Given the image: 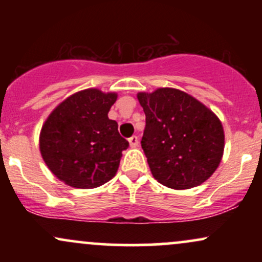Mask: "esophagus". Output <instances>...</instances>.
Instances as JSON below:
<instances>
[{"instance_id": "1", "label": "esophagus", "mask_w": 262, "mask_h": 262, "mask_svg": "<svg viewBox=\"0 0 262 262\" xmlns=\"http://www.w3.org/2000/svg\"><path fill=\"white\" fill-rule=\"evenodd\" d=\"M128 141H129V145H130V148H137L138 144H139V140H138V137H135V135H133V137L129 138Z\"/></svg>"}]
</instances>
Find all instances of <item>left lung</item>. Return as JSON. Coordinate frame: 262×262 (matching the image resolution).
<instances>
[{
  "mask_svg": "<svg viewBox=\"0 0 262 262\" xmlns=\"http://www.w3.org/2000/svg\"><path fill=\"white\" fill-rule=\"evenodd\" d=\"M145 113L141 148L152 176L172 189L202 185L224 151L222 122L202 102L171 87L137 95Z\"/></svg>",
  "mask_w": 262,
  "mask_h": 262,
  "instance_id": "1",
  "label": "left lung"
}]
</instances>
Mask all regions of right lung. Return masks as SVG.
Wrapping results in <instances>:
<instances>
[{
    "mask_svg": "<svg viewBox=\"0 0 262 262\" xmlns=\"http://www.w3.org/2000/svg\"><path fill=\"white\" fill-rule=\"evenodd\" d=\"M116 92L87 89L54 108L41 127L39 149L49 170L75 188H96L116 176L129 143L108 118Z\"/></svg>",
    "mask_w": 262,
    "mask_h": 262,
    "instance_id": "obj_1",
    "label": "right lung"
}]
</instances>
